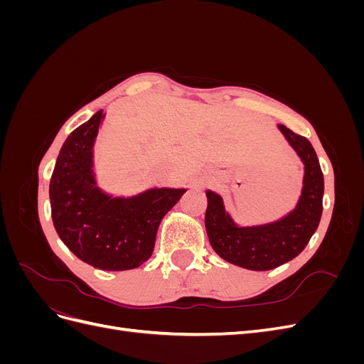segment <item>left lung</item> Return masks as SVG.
I'll use <instances>...</instances> for the list:
<instances>
[{"label":"left lung","instance_id":"left-lung-1","mask_svg":"<svg viewBox=\"0 0 364 364\" xmlns=\"http://www.w3.org/2000/svg\"><path fill=\"white\" fill-rule=\"evenodd\" d=\"M304 162V186L293 211L272 223L238 226L226 213L222 196L208 190L206 234L220 258L247 270H272L296 258L316 232L322 217L323 173L311 142L278 124Z\"/></svg>","mask_w":364,"mask_h":364}]
</instances>
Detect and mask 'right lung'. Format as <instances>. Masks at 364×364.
Wrapping results in <instances>:
<instances>
[{
    "label": "right lung",
    "instance_id": "right-lung-1",
    "mask_svg": "<svg viewBox=\"0 0 364 364\" xmlns=\"http://www.w3.org/2000/svg\"><path fill=\"white\" fill-rule=\"evenodd\" d=\"M103 109L63 142L50 181L51 217L56 232L77 258L102 270L139 267L155 247L161 220L185 188H150L114 197L97 186L94 144Z\"/></svg>",
    "mask_w": 364,
    "mask_h": 364
}]
</instances>
